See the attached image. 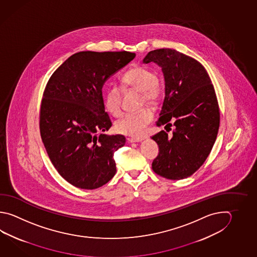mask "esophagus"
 Returning <instances> with one entry per match:
<instances>
[{"mask_svg":"<svg viewBox=\"0 0 257 257\" xmlns=\"http://www.w3.org/2000/svg\"><path fill=\"white\" fill-rule=\"evenodd\" d=\"M146 139L145 137H137V138H129V139H127L128 142H130V143H139V142H142V141H144Z\"/></svg>","mask_w":257,"mask_h":257,"instance_id":"esophagus-1","label":"esophagus"}]
</instances>
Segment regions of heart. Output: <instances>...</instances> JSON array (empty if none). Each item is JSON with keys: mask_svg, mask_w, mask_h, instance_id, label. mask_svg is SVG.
<instances>
[{"mask_svg": "<svg viewBox=\"0 0 257 257\" xmlns=\"http://www.w3.org/2000/svg\"><path fill=\"white\" fill-rule=\"evenodd\" d=\"M121 86L127 91L134 89L142 94V102L155 104L159 101L162 94V88L157 82L155 72L146 67H136L128 71L121 77ZM103 102L106 111L112 116L121 114V91L116 86H110L103 94ZM154 117L149 108H144L136 112L125 113L117 120L115 127L117 131L123 135L139 136L144 133L146 126L150 123Z\"/></svg>", "mask_w": 257, "mask_h": 257, "instance_id": "1", "label": "heart"}]
</instances>
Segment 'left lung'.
Instances as JSON below:
<instances>
[{
	"label": "left lung",
	"instance_id": "1",
	"mask_svg": "<svg viewBox=\"0 0 257 257\" xmlns=\"http://www.w3.org/2000/svg\"><path fill=\"white\" fill-rule=\"evenodd\" d=\"M151 62L162 68L165 77V100L156 124L175 126L172 137L165 131L152 136L159 146L152 168L166 179H184L203 165L216 140L220 125L216 94L206 70L188 55L157 49L143 60Z\"/></svg>",
	"mask_w": 257,
	"mask_h": 257
}]
</instances>
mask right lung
<instances>
[{"instance_id":"obj_1","label":"right lung","mask_w":257,"mask_h":257,"mask_svg":"<svg viewBox=\"0 0 257 257\" xmlns=\"http://www.w3.org/2000/svg\"><path fill=\"white\" fill-rule=\"evenodd\" d=\"M136 57L130 52H80L59 66L44 90L40 132L60 175L81 189H96L116 173L113 154L125 145L111 126L102 98L104 82Z\"/></svg>"}]
</instances>
